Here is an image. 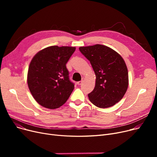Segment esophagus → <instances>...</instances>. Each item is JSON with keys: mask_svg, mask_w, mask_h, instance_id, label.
I'll return each instance as SVG.
<instances>
[{"mask_svg": "<svg viewBox=\"0 0 157 157\" xmlns=\"http://www.w3.org/2000/svg\"><path fill=\"white\" fill-rule=\"evenodd\" d=\"M84 79H85V78H82V80H81L80 81L77 82V84H78V85H81L82 83H83V82L84 81Z\"/></svg>", "mask_w": 157, "mask_h": 157, "instance_id": "esophagus-1", "label": "esophagus"}]
</instances>
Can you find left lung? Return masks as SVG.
<instances>
[{
    "mask_svg": "<svg viewBox=\"0 0 157 157\" xmlns=\"http://www.w3.org/2000/svg\"><path fill=\"white\" fill-rule=\"evenodd\" d=\"M90 62L95 74V85L88 95L89 100L100 108H108L120 101L128 86L126 63L112 48L101 44L79 48Z\"/></svg>",
    "mask_w": 157,
    "mask_h": 157,
    "instance_id": "8db88e82",
    "label": "left lung"
}]
</instances>
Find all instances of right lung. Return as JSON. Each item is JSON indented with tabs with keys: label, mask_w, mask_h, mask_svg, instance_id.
<instances>
[{
	"label": "right lung",
	"mask_w": 157,
	"mask_h": 157,
	"mask_svg": "<svg viewBox=\"0 0 157 157\" xmlns=\"http://www.w3.org/2000/svg\"><path fill=\"white\" fill-rule=\"evenodd\" d=\"M76 48L52 46L37 52L30 63L27 84L36 101L54 109L67 101L74 88L69 79L66 63Z\"/></svg>",
	"instance_id": "right-lung-1"
}]
</instances>
